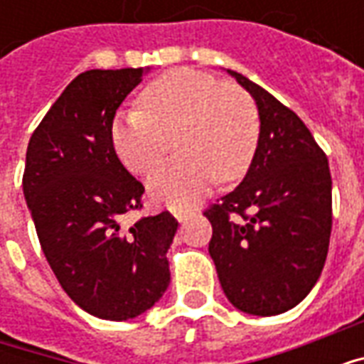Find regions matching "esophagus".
Returning a JSON list of instances; mask_svg holds the SVG:
<instances>
[{
  "mask_svg": "<svg viewBox=\"0 0 364 364\" xmlns=\"http://www.w3.org/2000/svg\"><path fill=\"white\" fill-rule=\"evenodd\" d=\"M173 216H175V220L181 222V224H183V222H185V220H187V218H189V214L183 213V210H173Z\"/></svg>",
  "mask_w": 364,
  "mask_h": 364,
  "instance_id": "obj_1",
  "label": "esophagus"
}]
</instances>
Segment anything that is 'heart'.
Here are the masks:
<instances>
[{
    "mask_svg": "<svg viewBox=\"0 0 364 364\" xmlns=\"http://www.w3.org/2000/svg\"><path fill=\"white\" fill-rule=\"evenodd\" d=\"M144 111L112 122V148L128 171L144 175L171 148L179 158L148 179L154 203L189 208L220 181L242 179L259 142V117L244 91L191 68L166 72L142 91Z\"/></svg>",
    "mask_w": 364,
    "mask_h": 364,
    "instance_id": "obj_1",
    "label": "heart"
}]
</instances>
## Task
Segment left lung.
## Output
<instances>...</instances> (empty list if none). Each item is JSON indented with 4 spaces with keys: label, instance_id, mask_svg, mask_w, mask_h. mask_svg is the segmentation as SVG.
Instances as JSON below:
<instances>
[{
    "label": "left lung",
    "instance_id": "8db88e82",
    "mask_svg": "<svg viewBox=\"0 0 364 364\" xmlns=\"http://www.w3.org/2000/svg\"><path fill=\"white\" fill-rule=\"evenodd\" d=\"M259 111V142L244 181L205 213L208 253L237 310L277 316L320 279L331 234L328 158L296 112L228 70Z\"/></svg>",
    "mask_w": 364,
    "mask_h": 364
}]
</instances>
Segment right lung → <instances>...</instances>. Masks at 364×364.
Returning <instances> with one entry per match:
<instances>
[{
  "mask_svg": "<svg viewBox=\"0 0 364 364\" xmlns=\"http://www.w3.org/2000/svg\"><path fill=\"white\" fill-rule=\"evenodd\" d=\"M142 68L90 70L56 99L31 136L23 193L44 257L82 310L101 320H132L164 296L171 214L122 216L142 208L144 185L112 148L120 103L142 82Z\"/></svg>",
  "mask_w": 364,
  "mask_h": 364,
  "instance_id": "obj_1",
  "label": "right lung"
}]
</instances>
